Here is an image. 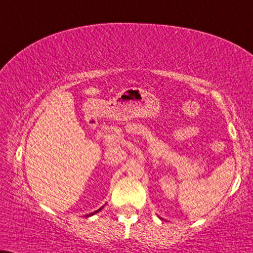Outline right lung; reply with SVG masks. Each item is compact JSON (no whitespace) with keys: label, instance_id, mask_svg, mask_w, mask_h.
Segmentation results:
<instances>
[{"label":"right lung","instance_id":"add662e5","mask_svg":"<svg viewBox=\"0 0 253 253\" xmlns=\"http://www.w3.org/2000/svg\"><path fill=\"white\" fill-rule=\"evenodd\" d=\"M103 208H104V207H101V208H99V209H98V210H97V211H94V212H91V213H88V215H86V216H85V217H89V216H92V215H94V213H97V212H99V211H100V210H101V209H103Z\"/></svg>","mask_w":253,"mask_h":253}]
</instances>
